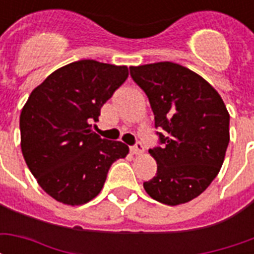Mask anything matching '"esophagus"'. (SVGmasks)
<instances>
[{
    "label": "esophagus",
    "mask_w": 254,
    "mask_h": 254,
    "mask_svg": "<svg viewBox=\"0 0 254 254\" xmlns=\"http://www.w3.org/2000/svg\"><path fill=\"white\" fill-rule=\"evenodd\" d=\"M130 151H132V154H134V155H141L144 152L143 144L140 143V141H137V143H136V145H133L132 148H130Z\"/></svg>",
    "instance_id": "esophagus-1"
}]
</instances>
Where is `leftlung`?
Returning <instances> with one entry per match:
<instances>
[{"instance_id": "8db88e82", "label": "left lung", "mask_w": 254, "mask_h": 254, "mask_svg": "<svg viewBox=\"0 0 254 254\" xmlns=\"http://www.w3.org/2000/svg\"><path fill=\"white\" fill-rule=\"evenodd\" d=\"M147 94L163 147L149 149L156 176L144 189L167 205L189 202L205 190L223 165L230 141V116L222 96L205 78L180 64L130 66Z\"/></svg>"}]
</instances>
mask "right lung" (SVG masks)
Returning <instances> with one entry per match:
<instances>
[{
	"label": "right lung",
	"mask_w": 254,
	"mask_h": 254,
	"mask_svg": "<svg viewBox=\"0 0 254 254\" xmlns=\"http://www.w3.org/2000/svg\"><path fill=\"white\" fill-rule=\"evenodd\" d=\"M127 74L125 65L81 60L32 89L20 114V145L32 176L54 200L72 207L91 201L113 162L129 154L127 145L91 129Z\"/></svg>",
	"instance_id": "obj_1"
}]
</instances>
